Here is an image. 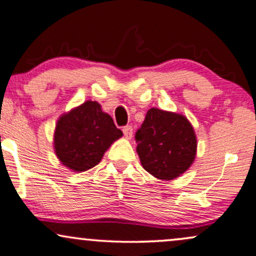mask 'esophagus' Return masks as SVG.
Instances as JSON below:
<instances>
[{"label": "esophagus", "mask_w": 256, "mask_h": 256, "mask_svg": "<svg viewBox=\"0 0 256 256\" xmlns=\"http://www.w3.org/2000/svg\"><path fill=\"white\" fill-rule=\"evenodd\" d=\"M122 132H124L125 138H128V140H131L132 134H134V128H132V126H130V125L124 126V128H122Z\"/></svg>", "instance_id": "34e87169"}]
</instances>
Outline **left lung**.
Segmentation results:
<instances>
[{
    "label": "left lung",
    "mask_w": 256,
    "mask_h": 256,
    "mask_svg": "<svg viewBox=\"0 0 256 256\" xmlns=\"http://www.w3.org/2000/svg\"><path fill=\"white\" fill-rule=\"evenodd\" d=\"M134 140L143 168L161 180L180 176L194 161L196 138L184 116L149 110Z\"/></svg>",
    "instance_id": "obj_1"
}]
</instances>
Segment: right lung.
Returning a JSON list of instances; mask_svg holds the SVG:
<instances>
[{"mask_svg": "<svg viewBox=\"0 0 256 256\" xmlns=\"http://www.w3.org/2000/svg\"><path fill=\"white\" fill-rule=\"evenodd\" d=\"M122 132L96 101H86L62 116L54 131V150L66 167L84 172L96 166Z\"/></svg>", "mask_w": 256, "mask_h": 256, "instance_id": "right-lung-1", "label": "right lung"}]
</instances>
